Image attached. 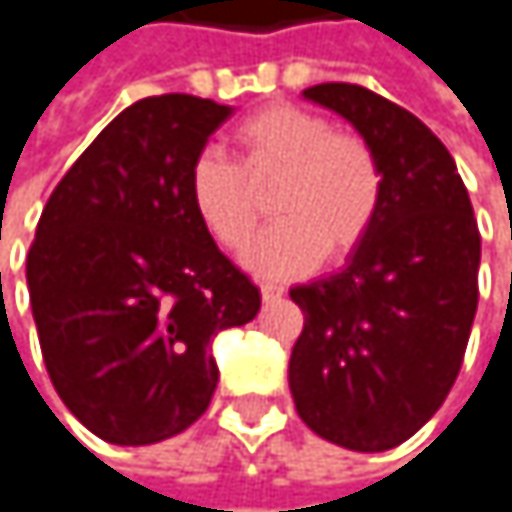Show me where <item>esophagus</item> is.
I'll return each mask as SVG.
<instances>
[{"mask_svg": "<svg viewBox=\"0 0 512 512\" xmlns=\"http://www.w3.org/2000/svg\"><path fill=\"white\" fill-rule=\"evenodd\" d=\"M282 294H285V285H276V282H264V285H261V297H264L267 303L279 300Z\"/></svg>", "mask_w": 512, "mask_h": 512, "instance_id": "obj_1", "label": "esophagus"}]
</instances>
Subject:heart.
I'll return each instance as SVG.
<instances>
[{"label": "heart", "mask_w": 512, "mask_h": 512, "mask_svg": "<svg viewBox=\"0 0 512 512\" xmlns=\"http://www.w3.org/2000/svg\"><path fill=\"white\" fill-rule=\"evenodd\" d=\"M236 163L200 151L188 169V197L206 233L227 251H242L264 215L261 191L273 188L279 218L248 251L261 276L303 273L343 261L370 236L382 200L385 166L373 142L331 127L303 105L273 102L242 118L233 133Z\"/></svg>", "instance_id": "heart-1"}]
</instances>
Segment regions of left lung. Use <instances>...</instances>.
<instances>
[{"label": "left lung", "mask_w": 512, "mask_h": 512, "mask_svg": "<svg viewBox=\"0 0 512 512\" xmlns=\"http://www.w3.org/2000/svg\"><path fill=\"white\" fill-rule=\"evenodd\" d=\"M373 142L385 200L349 264L291 288L303 331L288 382L297 416L355 452L410 440L446 400L480 300V227L446 145L397 102L361 84H315Z\"/></svg>", "instance_id": "1"}]
</instances>
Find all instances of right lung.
<instances>
[{
    "label": "right lung",
    "instance_id": "1",
    "mask_svg": "<svg viewBox=\"0 0 512 512\" xmlns=\"http://www.w3.org/2000/svg\"><path fill=\"white\" fill-rule=\"evenodd\" d=\"M227 118L191 93L133 102L69 166L35 227L26 285L48 376L108 443L191 428L218 385L209 340L261 309L188 197V169Z\"/></svg>",
    "mask_w": 512,
    "mask_h": 512
}]
</instances>
